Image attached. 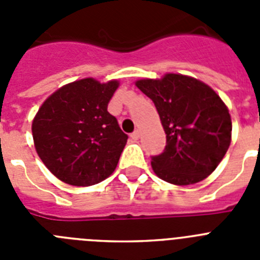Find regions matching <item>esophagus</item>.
Listing matches in <instances>:
<instances>
[{
  "label": "esophagus",
  "mask_w": 260,
  "mask_h": 260,
  "mask_svg": "<svg viewBox=\"0 0 260 260\" xmlns=\"http://www.w3.org/2000/svg\"><path fill=\"white\" fill-rule=\"evenodd\" d=\"M139 135H141V132H139V130L137 128V130H135V132L132 134V138L137 141V139H139Z\"/></svg>",
  "instance_id": "34e87169"
}]
</instances>
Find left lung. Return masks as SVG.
I'll list each match as a JSON object with an SVG mask.
<instances>
[{"label": "left lung", "mask_w": 260, "mask_h": 260, "mask_svg": "<svg viewBox=\"0 0 260 260\" xmlns=\"http://www.w3.org/2000/svg\"><path fill=\"white\" fill-rule=\"evenodd\" d=\"M135 86L153 102L167 134L164 152L151 160L156 176L177 186L207 178L232 141L231 114L221 98L202 80L173 73L138 79Z\"/></svg>", "instance_id": "obj_1"}]
</instances>
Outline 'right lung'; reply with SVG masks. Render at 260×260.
I'll use <instances>...</instances> for the list:
<instances>
[{"label":"right lung","mask_w":260,"mask_h":260,"mask_svg":"<svg viewBox=\"0 0 260 260\" xmlns=\"http://www.w3.org/2000/svg\"><path fill=\"white\" fill-rule=\"evenodd\" d=\"M119 82L75 80L52 93L32 121L36 152L50 173L73 186H91L113 173L127 142L108 112Z\"/></svg>","instance_id":"add662e5"}]
</instances>
